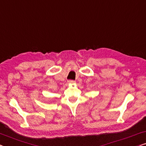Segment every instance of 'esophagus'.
I'll return each instance as SVG.
<instances>
[{
    "instance_id": "esophagus-1",
    "label": "esophagus",
    "mask_w": 146,
    "mask_h": 146,
    "mask_svg": "<svg viewBox=\"0 0 146 146\" xmlns=\"http://www.w3.org/2000/svg\"><path fill=\"white\" fill-rule=\"evenodd\" d=\"M68 83L70 84H72L75 83V82L74 80H68Z\"/></svg>"
}]
</instances>
